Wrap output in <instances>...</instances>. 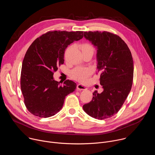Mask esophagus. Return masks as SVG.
<instances>
[{
    "label": "esophagus",
    "instance_id": "34e87169",
    "mask_svg": "<svg viewBox=\"0 0 155 155\" xmlns=\"http://www.w3.org/2000/svg\"><path fill=\"white\" fill-rule=\"evenodd\" d=\"M77 90L79 91H82V90H87V87L81 84H78L77 86Z\"/></svg>",
    "mask_w": 155,
    "mask_h": 155
}]
</instances>
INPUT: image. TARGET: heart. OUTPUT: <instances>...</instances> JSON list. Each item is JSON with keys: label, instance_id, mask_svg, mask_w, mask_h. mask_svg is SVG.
<instances>
[{"label": "heart", "instance_id": "heart-1", "mask_svg": "<svg viewBox=\"0 0 155 155\" xmlns=\"http://www.w3.org/2000/svg\"><path fill=\"white\" fill-rule=\"evenodd\" d=\"M80 48L83 53H87V52H91L93 53L94 47L90 43H83L80 45ZM69 50V48L67 50V51ZM91 71L89 68H77L71 71V75L73 78L77 80L83 81L85 80L87 77H89L91 75Z\"/></svg>", "mask_w": 155, "mask_h": 155}]
</instances>
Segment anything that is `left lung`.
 <instances>
[{"instance_id":"1","label":"left lung","mask_w":155,"mask_h":155,"mask_svg":"<svg viewBox=\"0 0 155 155\" xmlns=\"http://www.w3.org/2000/svg\"><path fill=\"white\" fill-rule=\"evenodd\" d=\"M84 37L97 50V69L103 91H95L90 102L83 106L90 117L104 120L115 115L126 99L132 84L134 62L126 43L108 32H84Z\"/></svg>"}]
</instances>
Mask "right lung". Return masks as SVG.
I'll use <instances>...</instances> for the list:
<instances>
[{"mask_svg": "<svg viewBox=\"0 0 155 155\" xmlns=\"http://www.w3.org/2000/svg\"><path fill=\"white\" fill-rule=\"evenodd\" d=\"M83 32L50 31L35 39L22 64L21 89L29 112L40 118L56 115L61 110L65 96L77 84L68 80L61 85L54 80V72L64 64L65 50L83 37Z\"/></svg>", "mask_w": 155, "mask_h": 155, "instance_id": "add662e5", "label": "right lung"}]
</instances>
